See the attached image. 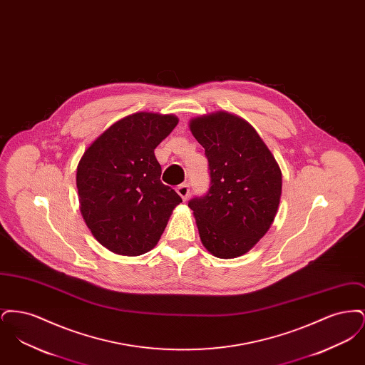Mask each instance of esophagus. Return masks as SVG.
<instances>
[{"mask_svg":"<svg viewBox=\"0 0 365 365\" xmlns=\"http://www.w3.org/2000/svg\"><path fill=\"white\" fill-rule=\"evenodd\" d=\"M176 191H178V194L182 197V200L186 201L187 197H189V194H190V187H189L187 183H183V185H180V186L176 187Z\"/></svg>","mask_w":365,"mask_h":365,"instance_id":"obj_1","label":"esophagus"}]
</instances>
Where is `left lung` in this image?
<instances>
[{
  "label": "left lung",
  "mask_w": 365,
  "mask_h": 365,
  "mask_svg": "<svg viewBox=\"0 0 365 365\" xmlns=\"http://www.w3.org/2000/svg\"><path fill=\"white\" fill-rule=\"evenodd\" d=\"M189 127L205 149L210 174L208 194L189 202L201 242L215 257H240L277 216L282 171L257 131L234 113L197 116Z\"/></svg>",
  "instance_id": "1"
}]
</instances>
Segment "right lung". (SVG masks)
I'll return each mask as SVG.
<instances>
[{
  "instance_id": "add662e5",
  "label": "right lung",
  "mask_w": 365,
  "mask_h": 365,
  "mask_svg": "<svg viewBox=\"0 0 365 365\" xmlns=\"http://www.w3.org/2000/svg\"><path fill=\"white\" fill-rule=\"evenodd\" d=\"M175 115L137 112L113 123L87 148L76 168L81 213L93 237L120 256L156 246L182 198L161 180L157 145Z\"/></svg>"
}]
</instances>
